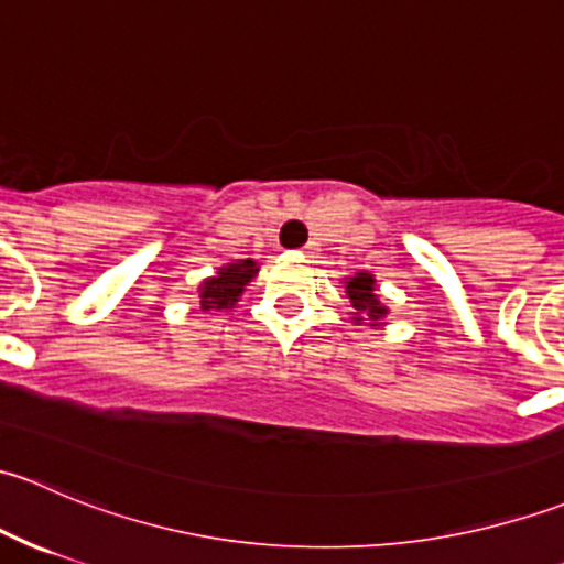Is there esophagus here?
Segmentation results:
<instances>
[{
	"instance_id": "obj_1",
	"label": "esophagus",
	"mask_w": 564,
	"mask_h": 564,
	"mask_svg": "<svg viewBox=\"0 0 564 564\" xmlns=\"http://www.w3.org/2000/svg\"><path fill=\"white\" fill-rule=\"evenodd\" d=\"M303 253H305V256H311V259H314V256L318 253V242H316V240H311L308 246L303 248Z\"/></svg>"
}]
</instances>
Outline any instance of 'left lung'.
Returning <instances> with one entry per match:
<instances>
[{
    "mask_svg": "<svg viewBox=\"0 0 564 564\" xmlns=\"http://www.w3.org/2000/svg\"><path fill=\"white\" fill-rule=\"evenodd\" d=\"M346 294H349L357 314H366L368 318H373V322L388 314V308H384L377 300V294H373V278L366 275V272H360V275H355L346 283Z\"/></svg>",
    "mask_w": 564,
    "mask_h": 564,
    "instance_id": "left-lung-1",
    "label": "left lung"
}]
</instances>
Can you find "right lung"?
Listing matches in <instances>:
<instances>
[{"label":"right lung","mask_w":564,"mask_h":564,"mask_svg":"<svg viewBox=\"0 0 564 564\" xmlns=\"http://www.w3.org/2000/svg\"><path fill=\"white\" fill-rule=\"evenodd\" d=\"M259 272L253 259H242L237 264L220 267L218 275L209 278V281L202 283V311L209 314V311H226L235 308L237 300L246 292L250 278Z\"/></svg>","instance_id":"obj_1"}]
</instances>
